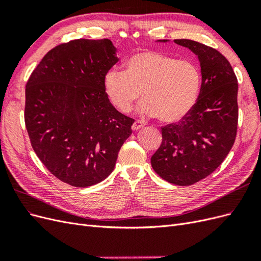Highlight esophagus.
<instances>
[{"instance_id":"34e87169","label":"esophagus","mask_w":261,"mask_h":261,"mask_svg":"<svg viewBox=\"0 0 261 261\" xmlns=\"http://www.w3.org/2000/svg\"><path fill=\"white\" fill-rule=\"evenodd\" d=\"M145 125H146L145 122L137 120V121L134 122V124L132 125V129H133V130H138V129H140V128H143Z\"/></svg>"}]
</instances>
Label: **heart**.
<instances>
[{
  "label": "heart",
  "instance_id": "b5f03b06",
  "mask_svg": "<svg viewBox=\"0 0 261 261\" xmlns=\"http://www.w3.org/2000/svg\"><path fill=\"white\" fill-rule=\"evenodd\" d=\"M200 85V70L193 62L152 50L133 54L126 62V70L112 68L105 76L107 96L121 112H129L143 91L146 99L138 112L158 115L165 123L177 122L189 113Z\"/></svg>",
  "mask_w": 261,
  "mask_h": 261
}]
</instances>
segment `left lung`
Listing matches in <instances>:
<instances>
[{"mask_svg": "<svg viewBox=\"0 0 261 261\" xmlns=\"http://www.w3.org/2000/svg\"><path fill=\"white\" fill-rule=\"evenodd\" d=\"M174 42L198 57L200 92L186 116L161 127L162 143L151 156V165L169 183L188 186L216 171L234 145L239 84L230 62L216 49L188 39Z\"/></svg>", "mask_w": 261, "mask_h": 261, "instance_id": "obj_1", "label": "left lung"}]
</instances>
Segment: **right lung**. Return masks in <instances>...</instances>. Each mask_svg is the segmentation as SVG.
<instances>
[{"label": "right lung", "mask_w": 261, "mask_h": 261, "mask_svg": "<svg viewBox=\"0 0 261 261\" xmlns=\"http://www.w3.org/2000/svg\"><path fill=\"white\" fill-rule=\"evenodd\" d=\"M118 62L109 39H78L44 55L26 84L31 146L52 174L75 187L100 183L114 170L134 120L118 112L105 76Z\"/></svg>", "instance_id": "1"}]
</instances>
